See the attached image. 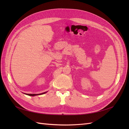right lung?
<instances>
[{"label": "right lung", "mask_w": 129, "mask_h": 129, "mask_svg": "<svg viewBox=\"0 0 129 129\" xmlns=\"http://www.w3.org/2000/svg\"><path fill=\"white\" fill-rule=\"evenodd\" d=\"M46 92H44V93H40L39 95H41V94H44V93H45ZM26 95H28V96H36V95H38L39 94H28V93H26Z\"/></svg>", "instance_id": "obj_1"}]
</instances>
